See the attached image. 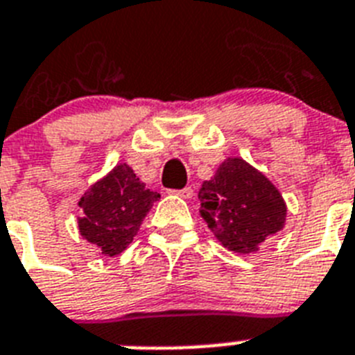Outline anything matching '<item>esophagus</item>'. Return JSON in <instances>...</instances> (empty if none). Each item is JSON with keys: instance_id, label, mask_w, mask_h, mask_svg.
Instances as JSON below:
<instances>
[{"instance_id": "1", "label": "esophagus", "mask_w": 355, "mask_h": 355, "mask_svg": "<svg viewBox=\"0 0 355 355\" xmlns=\"http://www.w3.org/2000/svg\"><path fill=\"white\" fill-rule=\"evenodd\" d=\"M173 195H178L182 198H191L193 197V189L191 187H184V189H178V191H171Z\"/></svg>"}]
</instances>
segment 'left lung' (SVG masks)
Returning <instances> with one entry per match:
<instances>
[{"instance_id": "8db88e82", "label": "left lung", "mask_w": 355, "mask_h": 355, "mask_svg": "<svg viewBox=\"0 0 355 355\" xmlns=\"http://www.w3.org/2000/svg\"><path fill=\"white\" fill-rule=\"evenodd\" d=\"M200 217L217 241L235 253H255L286 224V202L270 178L241 157H227L204 180Z\"/></svg>"}]
</instances>
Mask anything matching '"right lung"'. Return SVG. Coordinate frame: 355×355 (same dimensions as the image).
Returning a JSON list of instances; mask_svg holds the SVG:
<instances>
[{"mask_svg": "<svg viewBox=\"0 0 355 355\" xmlns=\"http://www.w3.org/2000/svg\"><path fill=\"white\" fill-rule=\"evenodd\" d=\"M160 198L135 175L128 164H118L89 187L78 200L82 217L78 230L105 257H116L132 243L140 224Z\"/></svg>", "mask_w": 355, "mask_h": 355, "instance_id": "obj_1", "label": "right lung"}]
</instances>
